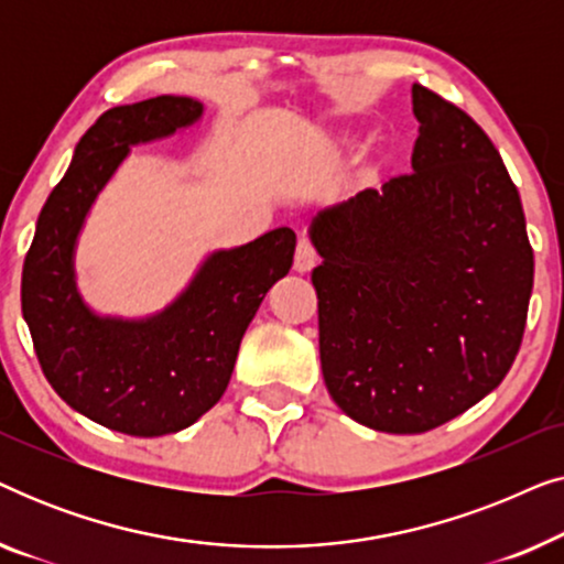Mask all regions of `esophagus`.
Wrapping results in <instances>:
<instances>
[{"instance_id":"obj_1","label":"esophagus","mask_w":564,"mask_h":564,"mask_svg":"<svg viewBox=\"0 0 564 564\" xmlns=\"http://www.w3.org/2000/svg\"><path fill=\"white\" fill-rule=\"evenodd\" d=\"M315 261H318V257H315L313 243L307 241V238H300V243H297V249H295V272L297 274H307L315 267Z\"/></svg>"}]
</instances>
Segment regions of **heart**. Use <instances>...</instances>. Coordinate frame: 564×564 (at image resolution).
Returning a JSON list of instances; mask_svg holds the SVG:
<instances>
[{
  "label": "heart",
  "mask_w": 564,
  "mask_h": 564,
  "mask_svg": "<svg viewBox=\"0 0 564 564\" xmlns=\"http://www.w3.org/2000/svg\"><path fill=\"white\" fill-rule=\"evenodd\" d=\"M346 143H349V135H346V133L321 135L318 141H315L313 151L307 153L305 166H318V164H326V161H330V159H336Z\"/></svg>",
  "instance_id": "b5f03b06"
}]
</instances>
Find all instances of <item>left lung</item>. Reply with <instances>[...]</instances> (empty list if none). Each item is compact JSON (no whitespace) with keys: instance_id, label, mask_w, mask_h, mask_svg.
<instances>
[{"instance_id":"8db88e82","label":"left lung","mask_w":564,"mask_h":564,"mask_svg":"<svg viewBox=\"0 0 564 564\" xmlns=\"http://www.w3.org/2000/svg\"><path fill=\"white\" fill-rule=\"evenodd\" d=\"M413 174L315 215L321 369L361 426L423 434L498 388L534 288L521 197L485 130L413 84Z\"/></svg>"}]
</instances>
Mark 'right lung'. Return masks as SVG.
Instances as JSON below:
<instances>
[{"label": "right lung", "mask_w": 564, "mask_h": 564, "mask_svg": "<svg viewBox=\"0 0 564 564\" xmlns=\"http://www.w3.org/2000/svg\"><path fill=\"white\" fill-rule=\"evenodd\" d=\"M199 118L197 99L174 95L99 115L45 199L22 267V315L45 380L74 411L128 436L176 434L218 403L246 328L295 253L290 228L215 251L172 305L141 321L97 315L84 303L74 251L89 207L130 145Z\"/></svg>", "instance_id": "add662e5"}]
</instances>
